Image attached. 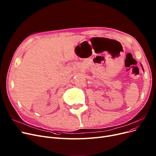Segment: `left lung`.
Wrapping results in <instances>:
<instances>
[{"label":"left lung","instance_id":"obj_1","mask_svg":"<svg viewBox=\"0 0 156 156\" xmlns=\"http://www.w3.org/2000/svg\"><path fill=\"white\" fill-rule=\"evenodd\" d=\"M142 69H143V70H144V69H143V67H142Z\"/></svg>","mask_w":156,"mask_h":156}]
</instances>
